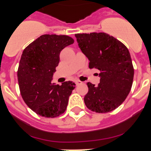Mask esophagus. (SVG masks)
<instances>
[{"mask_svg": "<svg viewBox=\"0 0 151 151\" xmlns=\"http://www.w3.org/2000/svg\"><path fill=\"white\" fill-rule=\"evenodd\" d=\"M75 83H76V85H79L82 84V82L80 81V80H76Z\"/></svg>", "mask_w": 151, "mask_h": 151, "instance_id": "1", "label": "esophagus"}]
</instances>
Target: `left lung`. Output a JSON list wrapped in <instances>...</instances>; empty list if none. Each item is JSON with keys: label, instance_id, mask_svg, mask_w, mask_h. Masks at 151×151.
<instances>
[{"label": "left lung", "instance_id": "1", "mask_svg": "<svg viewBox=\"0 0 151 151\" xmlns=\"http://www.w3.org/2000/svg\"><path fill=\"white\" fill-rule=\"evenodd\" d=\"M75 37L82 52L89 60V68L99 71V85L87 84L85 105L99 113L114 110L126 99L133 83L134 68L129 50L105 33H77Z\"/></svg>", "mask_w": 151, "mask_h": 151}]
</instances>
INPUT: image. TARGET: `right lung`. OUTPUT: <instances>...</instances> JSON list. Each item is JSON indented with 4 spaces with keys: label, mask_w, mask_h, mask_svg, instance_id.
I'll return each instance as SVG.
<instances>
[{
    "label": "right lung",
    "mask_w": 151,
    "mask_h": 151,
    "mask_svg": "<svg viewBox=\"0 0 151 151\" xmlns=\"http://www.w3.org/2000/svg\"><path fill=\"white\" fill-rule=\"evenodd\" d=\"M74 39L65 35L45 34L30 43L22 52L17 71L21 95L25 104L41 116L55 118L66 109L75 84L52 83L63 49Z\"/></svg>",
    "instance_id": "add662e5"
}]
</instances>
